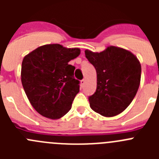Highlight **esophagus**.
Returning a JSON list of instances; mask_svg holds the SVG:
<instances>
[{
    "instance_id": "34e87169",
    "label": "esophagus",
    "mask_w": 159,
    "mask_h": 159,
    "mask_svg": "<svg viewBox=\"0 0 159 159\" xmlns=\"http://www.w3.org/2000/svg\"><path fill=\"white\" fill-rule=\"evenodd\" d=\"M84 83H85V79H83L82 80L80 81V85H81V87H83V86H84Z\"/></svg>"
}]
</instances>
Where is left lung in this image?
I'll return each mask as SVG.
<instances>
[{
    "mask_svg": "<svg viewBox=\"0 0 159 159\" xmlns=\"http://www.w3.org/2000/svg\"><path fill=\"white\" fill-rule=\"evenodd\" d=\"M85 57L97 73L96 91L88 97L90 107L105 117L117 116L137 93L141 79L139 61L129 51L114 46L99 53L86 50Z\"/></svg>",
    "mask_w": 159,
    "mask_h": 159,
    "instance_id": "8db88e82",
    "label": "left lung"
}]
</instances>
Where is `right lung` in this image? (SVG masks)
Listing matches in <instances>:
<instances>
[{"label": "right lung", "mask_w": 159, "mask_h": 159, "mask_svg": "<svg viewBox=\"0 0 159 159\" xmlns=\"http://www.w3.org/2000/svg\"><path fill=\"white\" fill-rule=\"evenodd\" d=\"M80 53L79 48L60 44L40 46L24 58L21 82L35 110L44 117L57 119L69 111L80 92L74 77L75 67L68 64Z\"/></svg>", "instance_id": "obj_1"}]
</instances>
